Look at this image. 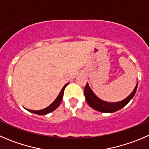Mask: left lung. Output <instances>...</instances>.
<instances>
[{
  "instance_id": "1",
  "label": "left lung",
  "mask_w": 149,
  "mask_h": 149,
  "mask_svg": "<svg viewBox=\"0 0 149 149\" xmlns=\"http://www.w3.org/2000/svg\"><path fill=\"white\" fill-rule=\"evenodd\" d=\"M137 84L136 85V87H134L132 93L127 98L123 100V101L115 103H109L99 99L93 93V92L92 91L91 89L89 87L88 84L87 83V84L85 85V87H84V95H85L86 101H87V104L93 109H95V110L98 111V112L112 113V112H115L116 111L119 110V109H122L123 107L126 106V104L130 101V100L134 97V94L136 93V90H137Z\"/></svg>"
}]
</instances>
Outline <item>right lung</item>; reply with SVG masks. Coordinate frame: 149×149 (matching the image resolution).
Segmentation results:
<instances>
[{"instance_id":"obj_1","label":"right lung","mask_w":149,"mask_h":149,"mask_svg":"<svg viewBox=\"0 0 149 149\" xmlns=\"http://www.w3.org/2000/svg\"><path fill=\"white\" fill-rule=\"evenodd\" d=\"M68 84H69V83H67V84L64 86L63 88L62 89L61 92L59 93V95L57 96V98H56L55 101H54V102H53L52 104L50 105V106H48V107L45 108V109H41V110H31V109H27V110L29 111V112H32V113L37 114V115H46V114H48V113H49V112H53L54 110H55V109L59 106V104H61V101H62V97H63L64 91H65V87H66V86L68 85Z\"/></svg>"}]
</instances>
